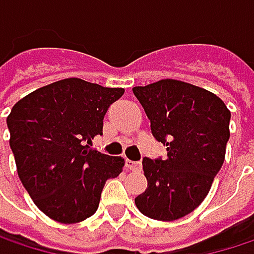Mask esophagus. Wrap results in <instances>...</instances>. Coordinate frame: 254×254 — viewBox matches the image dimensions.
<instances>
[{
  "label": "esophagus",
  "instance_id": "34e87169",
  "mask_svg": "<svg viewBox=\"0 0 254 254\" xmlns=\"http://www.w3.org/2000/svg\"><path fill=\"white\" fill-rule=\"evenodd\" d=\"M127 168L132 172L141 171V162H133V160H127Z\"/></svg>",
  "mask_w": 254,
  "mask_h": 254
}]
</instances>
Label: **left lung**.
<instances>
[{"mask_svg": "<svg viewBox=\"0 0 254 254\" xmlns=\"http://www.w3.org/2000/svg\"><path fill=\"white\" fill-rule=\"evenodd\" d=\"M132 91L168 151L165 160L142 159L147 190L135 204L151 219L177 221L198 207L224 165L231 112L213 92L177 79Z\"/></svg>", "mask_w": 254, "mask_h": 254, "instance_id": "8db88e82", "label": "left lung"}]
</instances>
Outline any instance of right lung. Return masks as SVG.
Instances as JSON below:
<instances>
[{"label":"right lung","mask_w":254,"mask_h":254,"mask_svg":"<svg viewBox=\"0 0 254 254\" xmlns=\"http://www.w3.org/2000/svg\"><path fill=\"white\" fill-rule=\"evenodd\" d=\"M124 88L67 77L27 94L7 116L19 178L36 207L60 224L92 216L107 179L119 177L125 159L89 145Z\"/></svg>","instance_id":"1"}]
</instances>
